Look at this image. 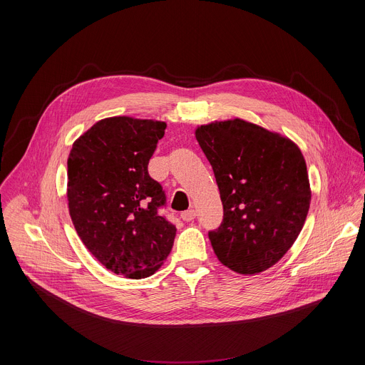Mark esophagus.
<instances>
[{
	"mask_svg": "<svg viewBox=\"0 0 365 365\" xmlns=\"http://www.w3.org/2000/svg\"><path fill=\"white\" fill-rule=\"evenodd\" d=\"M182 220L183 221H186V222H190V221H193L195 220V217H196V211L195 210H189V211H185V212H182Z\"/></svg>",
	"mask_w": 365,
	"mask_h": 365,
	"instance_id": "esophagus-1",
	"label": "esophagus"
}]
</instances>
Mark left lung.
<instances>
[{
    "mask_svg": "<svg viewBox=\"0 0 365 365\" xmlns=\"http://www.w3.org/2000/svg\"><path fill=\"white\" fill-rule=\"evenodd\" d=\"M195 137L224 205L221 227L210 232L218 259L245 276L270 269L294 244L309 211L312 192L300 148L241 118L199 125Z\"/></svg>",
    "mask_w": 365,
    "mask_h": 365,
    "instance_id": "left-lung-1",
    "label": "left lung"
}]
</instances>
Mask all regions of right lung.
<instances>
[{
  "instance_id": "right-lung-1",
  "label": "right lung",
  "mask_w": 365,
  "mask_h": 365,
  "mask_svg": "<svg viewBox=\"0 0 365 365\" xmlns=\"http://www.w3.org/2000/svg\"><path fill=\"white\" fill-rule=\"evenodd\" d=\"M166 123L103 118L75 140L68 158V206L88 251L115 274L144 279L168 258L176 227L158 214L165 192L147 165Z\"/></svg>"
}]
</instances>
